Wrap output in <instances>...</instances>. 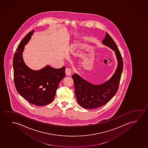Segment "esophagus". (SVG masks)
Here are the masks:
<instances>
[{
  "mask_svg": "<svg viewBox=\"0 0 148 148\" xmlns=\"http://www.w3.org/2000/svg\"><path fill=\"white\" fill-rule=\"evenodd\" d=\"M65 73L66 75H71L72 73V70L71 69L66 68L65 70Z\"/></svg>",
  "mask_w": 148,
  "mask_h": 148,
  "instance_id": "34e87169",
  "label": "esophagus"
}]
</instances>
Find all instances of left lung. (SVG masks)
<instances>
[{
    "label": "left lung",
    "mask_w": 148,
    "mask_h": 148,
    "mask_svg": "<svg viewBox=\"0 0 148 148\" xmlns=\"http://www.w3.org/2000/svg\"><path fill=\"white\" fill-rule=\"evenodd\" d=\"M102 43L114 50L118 66L112 77L101 84H94L76 73L72 75L77 102L81 106L92 109L101 107L109 102L118 91L123 68L122 57L114 40L106 32Z\"/></svg>",
    "instance_id": "left-lung-1"
}]
</instances>
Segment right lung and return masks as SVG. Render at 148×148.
I'll return each mask as SVG.
<instances>
[{"instance_id": "obj_1", "label": "right lung", "mask_w": 148, "mask_h": 148, "mask_svg": "<svg viewBox=\"0 0 148 148\" xmlns=\"http://www.w3.org/2000/svg\"><path fill=\"white\" fill-rule=\"evenodd\" d=\"M34 32L32 30L26 34L16 49L13 58L14 79L18 93L29 103L40 106L53 100L58 84L65 77L66 68L46 66L41 70H33L26 65L22 53Z\"/></svg>"}]
</instances>
